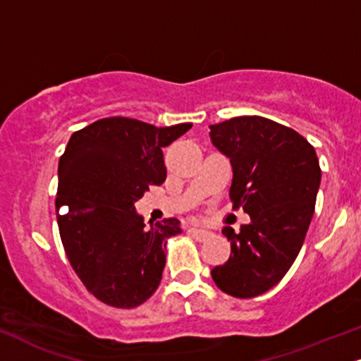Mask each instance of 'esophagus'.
Returning <instances> with one entry per match:
<instances>
[{
    "label": "esophagus",
    "instance_id": "1",
    "mask_svg": "<svg viewBox=\"0 0 361 361\" xmlns=\"http://www.w3.org/2000/svg\"><path fill=\"white\" fill-rule=\"evenodd\" d=\"M189 234L192 235L195 241H206L209 235H211V233H209V231H206V229H197V228H190V229H189Z\"/></svg>",
    "mask_w": 361,
    "mask_h": 361
}]
</instances>
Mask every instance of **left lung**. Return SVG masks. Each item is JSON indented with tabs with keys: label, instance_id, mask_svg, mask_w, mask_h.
I'll return each instance as SVG.
<instances>
[{
	"label": "left lung",
	"instance_id": "left-lung-1",
	"mask_svg": "<svg viewBox=\"0 0 361 361\" xmlns=\"http://www.w3.org/2000/svg\"><path fill=\"white\" fill-rule=\"evenodd\" d=\"M211 140L233 166V209L251 217L238 234L226 226L231 256L211 271L216 286L241 300L278 284L308 233L322 182L314 147L293 128L244 115L211 126Z\"/></svg>",
	"mask_w": 361,
	"mask_h": 361
}]
</instances>
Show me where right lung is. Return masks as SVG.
Instances as JSON below:
<instances>
[{"mask_svg": "<svg viewBox=\"0 0 361 361\" xmlns=\"http://www.w3.org/2000/svg\"><path fill=\"white\" fill-rule=\"evenodd\" d=\"M190 127L109 117L70 137L58 162V229L73 271L102 303L130 310L159 288L167 239L180 233L179 221L145 228L135 201L166 180L162 147ZM63 205L69 212L60 215Z\"/></svg>", "mask_w": 361, "mask_h": 361, "instance_id": "add662e5", "label": "right lung"}]
</instances>
